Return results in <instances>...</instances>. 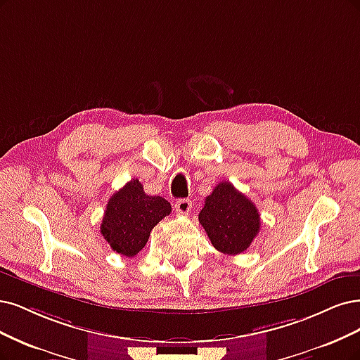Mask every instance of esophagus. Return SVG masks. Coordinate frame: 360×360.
<instances>
[{"label": "esophagus", "mask_w": 360, "mask_h": 360, "mask_svg": "<svg viewBox=\"0 0 360 360\" xmlns=\"http://www.w3.org/2000/svg\"><path fill=\"white\" fill-rule=\"evenodd\" d=\"M192 208V201L191 200H179L176 202V212L179 214H188Z\"/></svg>", "instance_id": "esophagus-1"}]
</instances>
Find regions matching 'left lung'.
<instances>
[{
  "label": "left lung",
  "instance_id": "8db88e82",
  "mask_svg": "<svg viewBox=\"0 0 360 360\" xmlns=\"http://www.w3.org/2000/svg\"><path fill=\"white\" fill-rule=\"evenodd\" d=\"M198 219L216 249L231 256L249 249L260 229L257 208L229 181H220L205 198Z\"/></svg>",
  "mask_w": 360,
  "mask_h": 360
}]
</instances>
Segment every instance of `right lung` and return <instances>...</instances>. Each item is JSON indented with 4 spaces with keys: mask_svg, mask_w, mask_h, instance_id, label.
<instances>
[{
    "mask_svg": "<svg viewBox=\"0 0 360 360\" xmlns=\"http://www.w3.org/2000/svg\"><path fill=\"white\" fill-rule=\"evenodd\" d=\"M171 213V204L162 196H150L143 184L132 179L111 195L101 223V233L111 250L132 257L150 237L152 229Z\"/></svg>",
    "mask_w": 360,
    "mask_h": 360,
    "instance_id": "obj_1",
    "label": "right lung"
}]
</instances>
